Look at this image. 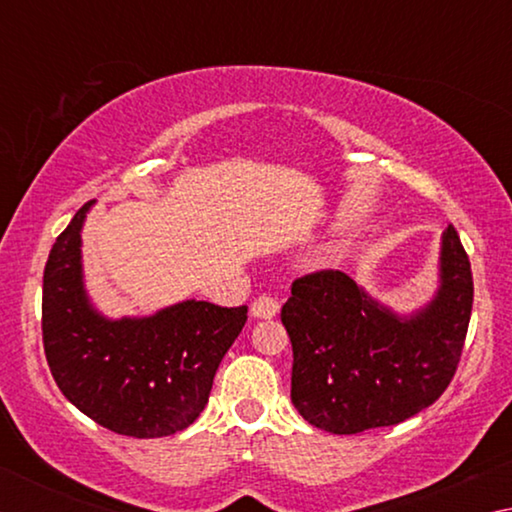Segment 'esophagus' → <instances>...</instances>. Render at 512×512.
Returning <instances> with one entry per match:
<instances>
[{
    "mask_svg": "<svg viewBox=\"0 0 512 512\" xmlns=\"http://www.w3.org/2000/svg\"><path fill=\"white\" fill-rule=\"evenodd\" d=\"M277 311H280V302L271 296H266V293L255 298L253 305H250V314H253L255 318H273Z\"/></svg>",
    "mask_w": 512,
    "mask_h": 512,
    "instance_id": "1",
    "label": "esophagus"
}]
</instances>
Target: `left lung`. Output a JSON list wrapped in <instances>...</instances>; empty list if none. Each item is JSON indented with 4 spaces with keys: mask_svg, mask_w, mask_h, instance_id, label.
I'll return each mask as SVG.
<instances>
[{
    "mask_svg": "<svg viewBox=\"0 0 512 512\" xmlns=\"http://www.w3.org/2000/svg\"><path fill=\"white\" fill-rule=\"evenodd\" d=\"M474 298L454 225L440 244V287L411 316L370 298L350 275L298 277L282 307L293 348L291 402L329 433L393 427L427 409L461 361Z\"/></svg>",
    "mask_w": 512,
    "mask_h": 512,
    "instance_id": "obj_1",
    "label": "left lung"
}]
</instances>
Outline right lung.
<instances>
[{
    "label": "right lung",
    "mask_w": 512,
    "mask_h": 512,
    "mask_svg": "<svg viewBox=\"0 0 512 512\" xmlns=\"http://www.w3.org/2000/svg\"><path fill=\"white\" fill-rule=\"evenodd\" d=\"M94 201L74 214L42 277V343L51 375L76 409L121 436L162 438L187 429L210 400L225 352L248 307L185 300L146 318H106L83 284L81 230Z\"/></svg>",
    "instance_id": "right-lung-1"
}]
</instances>
